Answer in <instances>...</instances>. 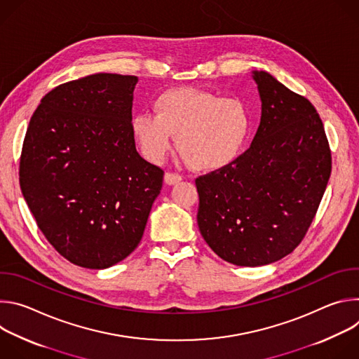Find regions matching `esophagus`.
Instances as JSON below:
<instances>
[{
    "label": "esophagus",
    "instance_id": "34e87169",
    "mask_svg": "<svg viewBox=\"0 0 359 359\" xmlns=\"http://www.w3.org/2000/svg\"><path fill=\"white\" fill-rule=\"evenodd\" d=\"M179 182H182V176H180V175H177V173H170V172L165 173V183H166V184L172 186V184H177Z\"/></svg>",
    "mask_w": 359,
    "mask_h": 359
}]
</instances>
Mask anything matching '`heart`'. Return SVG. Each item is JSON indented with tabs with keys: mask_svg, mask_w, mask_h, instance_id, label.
Returning <instances> with one entry per match:
<instances>
[{
	"mask_svg": "<svg viewBox=\"0 0 359 359\" xmlns=\"http://www.w3.org/2000/svg\"><path fill=\"white\" fill-rule=\"evenodd\" d=\"M153 109L155 114H135L130 129L143 155L155 163L165 159L177 135V147L190 168L220 170L238 159L251 133V115L236 96L173 88L155 99Z\"/></svg>",
	"mask_w": 359,
	"mask_h": 359,
	"instance_id": "obj_1",
	"label": "heart"
}]
</instances>
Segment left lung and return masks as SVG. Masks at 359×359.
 <instances>
[{"label": "left lung", "mask_w": 359, "mask_h": 359, "mask_svg": "<svg viewBox=\"0 0 359 359\" xmlns=\"http://www.w3.org/2000/svg\"><path fill=\"white\" fill-rule=\"evenodd\" d=\"M262 119L250 149L196 179L198 230L220 259L267 266L309 230L331 175L324 125L309 99L266 71H252Z\"/></svg>", "instance_id": "8db88e82"}]
</instances>
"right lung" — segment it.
Returning <instances> with one entry per match:
<instances>
[{"label":"right lung","mask_w":359,"mask_h":359,"mask_svg":"<svg viewBox=\"0 0 359 359\" xmlns=\"http://www.w3.org/2000/svg\"><path fill=\"white\" fill-rule=\"evenodd\" d=\"M137 76L95 74L48 92L22 144L20 184L39 230L83 269L122 262L142 240L163 170L136 150Z\"/></svg>","instance_id":"1"}]
</instances>
